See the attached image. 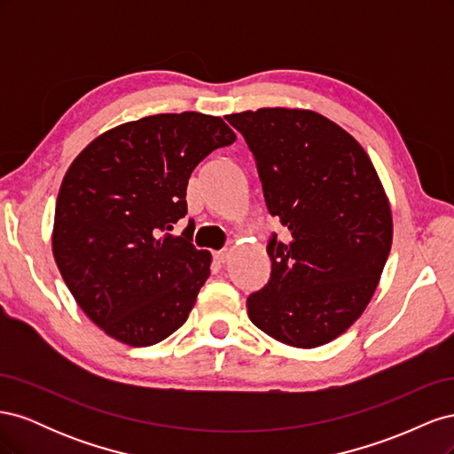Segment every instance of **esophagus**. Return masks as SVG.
<instances>
[{"mask_svg": "<svg viewBox=\"0 0 454 454\" xmlns=\"http://www.w3.org/2000/svg\"><path fill=\"white\" fill-rule=\"evenodd\" d=\"M229 250H219V252H215L214 254V259L217 261V263H227V259H229Z\"/></svg>", "mask_w": 454, "mask_h": 454, "instance_id": "34e87169", "label": "esophagus"}]
</instances>
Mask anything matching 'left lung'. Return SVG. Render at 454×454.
Segmentation results:
<instances>
[{
	"label": "left lung",
	"mask_w": 454,
	"mask_h": 454,
	"mask_svg": "<svg viewBox=\"0 0 454 454\" xmlns=\"http://www.w3.org/2000/svg\"><path fill=\"white\" fill-rule=\"evenodd\" d=\"M252 151L272 232L270 278L248 316L284 345L314 348L360 318L392 246L390 204L364 147L309 109L263 107L225 117Z\"/></svg>",
	"instance_id": "8db88e82"
}]
</instances>
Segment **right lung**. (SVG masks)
<instances>
[{"instance_id": "add662e5", "label": "right lung", "mask_w": 454, "mask_h": 454, "mask_svg": "<svg viewBox=\"0 0 454 454\" xmlns=\"http://www.w3.org/2000/svg\"><path fill=\"white\" fill-rule=\"evenodd\" d=\"M237 140L222 117L160 114L107 130L66 172L54 210L52 254L77 305L130 347H151L182 327L212 255L193 246L191 172Z\"/></svg>"}]
</instances>
